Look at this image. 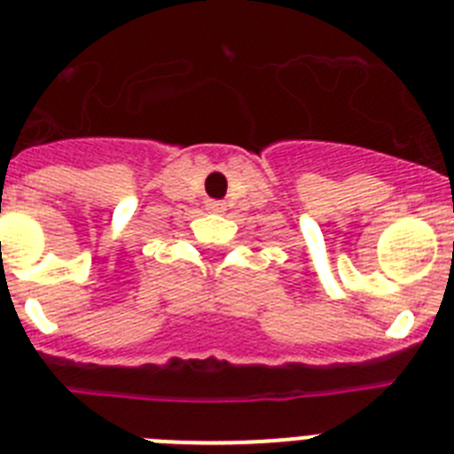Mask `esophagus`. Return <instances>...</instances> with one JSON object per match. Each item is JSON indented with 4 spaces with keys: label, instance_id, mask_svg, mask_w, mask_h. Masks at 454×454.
Wrapping results in <instances>:
<instances>
[{
    "label": "esophagus",
    "instance_id": "34e87169",
    "mask_svg": "<svg viewBox=\"0 0 454 454\" xmlns=\"http://www.w3.org/2000/svg\"><path fill=\"white\" fill-rule=\"evenodd\" d=\"M207 208H208V211H213V213H223L224 211V201L208 200L207 201Z\"/></svg>",
    "mask_w": 454,
    "mask_h": 454
}]
</instances>
